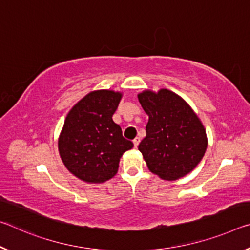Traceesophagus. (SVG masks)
I'll return each mask as SVG.
<instances>
[{
  "label": "esophagus",
  "mask_w": 250,
  "mask_h": 250,
  "mask_svg": "<svg viewBox=\"0 0 250 250\" xmlns=\"http://www.w3.org/2000/svg\"><path fill=\"white\" fill-rule=\"evenodd\" d=\"M139 142H140V138L137 137L133 139V145H134V148H138V146H139Z\"/></svg>",
  "instance_id": "1"
}]
</instances>
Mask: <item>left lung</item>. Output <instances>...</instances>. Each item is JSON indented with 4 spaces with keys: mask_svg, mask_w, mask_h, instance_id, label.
<instances>
[{
    "mask_svg": "<svg viewBox=\"0 0 250 250\" xmlns=\"http://www.w3.org/2000/svg\"><path fill=\"white\" fill-rule=\"evenodd\" d=\"M139 101L149 121L139 150L149 170L165 180H176L197 167L207 149L199 118L172 91H145Z\"/></svg>",
    "mask_w": 250,
    "mask_h": 250,
    "instance_id": "left-lung-1",
    "label": "left lung"
}]
</instances>
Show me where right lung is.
I'll list each match as a JSON object with an SVG mask.
<instances>
[{"label": "right lung", "instance_id": "right-lung-1", "mask_svg": "<svg viewBox=\"0 0 250 250\" xmlns=\"http://www.w3.org/2000/svg\"><path fill=\"white\" fill-rule=\"evenodd\" d=\"M121 93L109 90L91 92L71 109L59 138L63 164L86 182H104L116 175L119 161L132 141L122 136L112 120Z\"/></svg>", "mask_w": 250, "mask_h": 250}]
</instances>
